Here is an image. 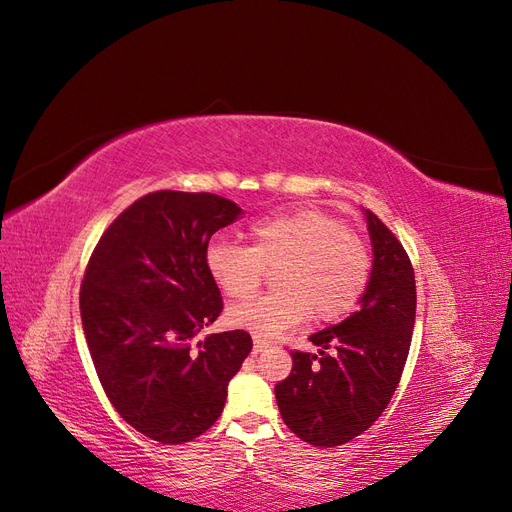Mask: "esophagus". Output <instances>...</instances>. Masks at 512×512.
<instances>
[{
    "mask_svg": "<svg viewBox=\"0 0 512 512\" xmlns=\"http://www.w3.org/2000/svg\"><path fill=\"white\" fill-rule=\"evenodd\" d=\"M267 348H269V344L265 342V339L254 337V352H262V350H267Z\"/></svg>",
    "mask_w": 512,
    "mask_h": 512,
    "instance_id": "esophagus-1",
    "label": "esophagus"
}]
</instances>
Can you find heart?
<instances>
[{"label": "heart", "instance_id": "obj_1", "mask_svg": "<svg viewBox=\"0 0 512 512\" xmlns=\"http://www.w3.org/2000/svg\"><path fill=\"white\" fill-rule=\"evenodd\" d=\"M252 245L215 239L205 265L213 282L230 299H245L262 282V273L277 268V292L232 305L226 318L232 327L254 337L273 339L309 316L331 322L346 316L369 280L367 245L331 213L297 209L269 215L250 226Z\"/></svg>", "mask_w": 512, "mask_h": 512}]
</instances>
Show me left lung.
Instances as JSON below:
<instances>
[{"mask_svg":"<svg viewBox=\"0 0 512 512\" xmlns=\"http://www.w3.org/2000/svg\"><path fill=\"white\" fill-rule=\"evenodd\" d=\"M371 273L359 309L309 335L318 354L292 352V371L275 386L277 408L292 433L314 446L361 436L389 406L404 371L416 318L410 258L378 215L363 209ZM334 348V354L326 350Z\"/></svg>","mask_w":512,"mask_h":512,"instance_id":"left-lung-1","label":"left lung"}]
</instances>
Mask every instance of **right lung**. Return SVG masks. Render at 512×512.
<instances>
[{
    "mask_svg": "<svg viewBox=\"0 0 512 512\" xmlns=\"http://www.w3.org/2000/svg\"><path fill=\"white\" fill-rule=\"evenodd\" d=\"M241 209L207 192L138 198L106 228L85 271L81 320L106 397L126 423L183 444L218 421L252 350L245 331L198 333L222 312L207 271L213 232Z\"/></svg>",
    "mask_w": 512,
    "mask_h": 512,
    "instance_id": "right-lung-1",
    "label": "right lung"
}]
</instances>
